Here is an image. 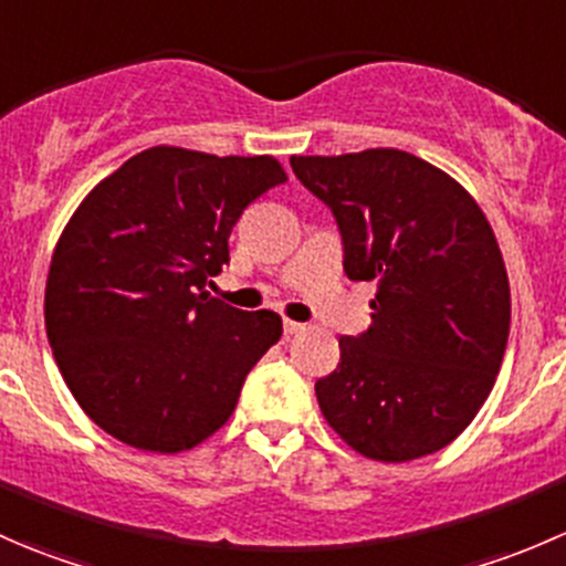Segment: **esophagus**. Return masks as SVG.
<instances>
[{
  "label": "esophagus",
  "mask_w": 566,
  "mask_h": 566,
  "mask_svg": "<svg viewBox=\"0 0 566 566\" xmlns=\"http://www.w3.org/2000/svg\"><path fill=\"white\" fill-rule=\"evenodd\" d=\"M304 328H306L304 323H295V319L284 317V336H295V334H301Z\"/></svg>",
  "instance_id": "obj_1"
}]
</instances>
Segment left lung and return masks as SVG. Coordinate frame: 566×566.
<instances>
[{"instance_id": "8db88e82", "label": "left lung", "mask_w": 566, "mask_h": 566, "mask_svg": "<svg viewBox=\"0 0 566 566\" xmlns=\"http://www.w3.org/2000/svg\"><path fill=\"white\" fill-rule=\"evenodd\" d=\"M334 213L347 279L378 282L373 325L342 336L315 394L347 447L380 462L449 447L479 413L510 339V279L471 193L394 147L293 156Z\"/></svg>"}]
</instances>
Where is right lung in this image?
<instances>
[{"mask_svg": "<svg viewBox=\"0 0 566 566\" xmlns=\"http://www.w3.org/2000/svg\"><path fill=\"white\" fill-rule=\"evenodd\" d=\"M284 180L271 156L161 145L78 205L51 256L45 334L67 389L108 436L172 454L230 419L282 317L205 287L230 262L243 210Z\"/></svg>", "mask_w": 566, "mask_h": 566, "instance_id": "right-lung-1", "label": "right lung"}]
</instances>
